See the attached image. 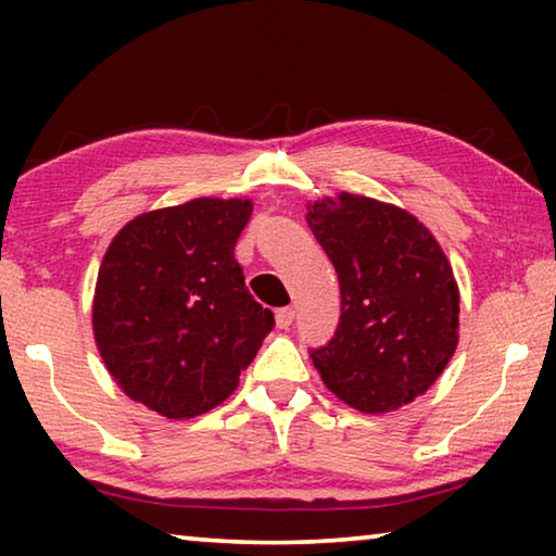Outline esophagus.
Segmentation results:
<instances>
[{"label":"esophagus","instance_id":"obj_1","mask_svg":"<svg viewBox=\"0 0 556 556\" xmlns=\"http://www.w3.org/2000/svg\"><path fill=\"white\" fill-rule=\"evenodd\" d=\"M275 318H277V326L279 328H289L291 324H294V308H291V306L279 308V312L275 314Z\"/></svg>","mask_w":556,"mask_h":556}]
</instances>
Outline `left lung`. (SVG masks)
Listing matches in <instances>:
<instances>
[{
    "label": "left lung",
    "mask_w": 556,
    "mask_h": 556,
    "mask_svg": "<svg viewBox=\"0 0 556 556\" xmlns=\"http://www.w3.org/2000/svg\"><path fill=\"white\" fill-rule=\"evenodd\" d=\"M306 223L333 262L341 318L312 361L338 400L384 414L425 394L458 343V287L448 260L412 213L368 195L308 205Z\"/></svg>",
    "instance_id": "1"
}]
</instances>
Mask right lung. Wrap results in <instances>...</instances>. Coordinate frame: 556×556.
I'll return each mask as SVG.
<instances>
[{"instance_id":"1","label":"right lung","mask_w":556,"mask_h":556,"mask_svg":"<svg viewBox=\"0 0 556 556\" xmlns=\"http://www.w3.org/2000/svg\"><path fill=\"white\" fill-rule=\"evenodd\" d=\"M248 199H193L137 215L102 257L92 333L122 392L191 419L235 392L275 314L244 287L235 242Z\"/></svg>"}]
</instances>
